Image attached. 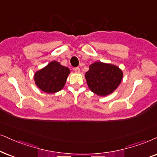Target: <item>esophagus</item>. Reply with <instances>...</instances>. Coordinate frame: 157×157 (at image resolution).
I'll return each mask as SVG.
<instances>
[{
    "instance_id": "1",
    "label": "esophagus",
    "mask_w": 157,
    "mask_h": 157,
    "mask_svg": "<svg viewBox=\"0 0 157 157\" xmlns=\"http://www.w3.org/2000/svg\"><path fill=\"white\" fill-rule=\"evenodd\" d=\"M74 71L75 72H77V73H79L80 72V69L79 68V67H75L74 68Z\"/></svg>"
}]
</instances>
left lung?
I'll use <instances>...</instances> for the list:
<instances>
[{"instance_id":"1","label":"left lung","mask_w":157,"mask_h":157,"mask_svg":"<svg viewBox=\"0 0 157 157\" xmlns=\"http://www.w3.org/2000/svg\"><path fill=\"white\" fill-rule=\"evenodd\" d=\"M123 78V72L118 67L97 62L90 66L85 74L87 85L98 95H109L116 90Z\"/></svg>"}]
</instances>
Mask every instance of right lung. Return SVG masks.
<instances>
[{
    "label": "right lung",
    "instance_id": "obj_1",
    "mask_svg": "<svg viewBox=\"0 0 157 157\" xmlns=\"http://www.w3.org/2000/svg\"><path fill=\"white\" fill-rule=\"evenodd\" d=\"M70 72L68 67L53 61L35 73V83L45 93H57L63 88Z\"/></svg>",
    "mask_w": 157,
    "mask_h": 157
}]
</instances>
